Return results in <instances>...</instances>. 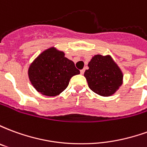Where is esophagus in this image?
I'll list each match as a JSON object with an SVG mask.
<instances>
[{
    "label": "esophagus",
    "mask_w": 147,
    "mask_h": 147,
    "mask_svg": "<svg viewBox=\"0 0 147 147\" xmlns=\"http://www.w3.org/2000/svg\"><path fill=\"white\" fill-rule=\"evenodd\" d=\"M84 71H85V70H84V69H82V70H80V73H81V75H83Z\"/></svg>",
    "instance_id": "obj_1"
}]
</instances>
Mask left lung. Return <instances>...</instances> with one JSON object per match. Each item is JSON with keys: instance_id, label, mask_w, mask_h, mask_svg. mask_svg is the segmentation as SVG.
<instances>
[{"instance_id": "8db88e82", "label": "left lung", "mask_w": 147, "mask_h": 147, "mask_svg": "<svg viewBox=\"0 0 147 147\" xmlns=\"http://www.w3.org/2000/svg\"><path fill=\"white\" fill-rule=\"evenodd\" d=\"M85 71L90 89L98 95L109 97L114 94L123 83V73L109 55L94 56Z\"/></svg>"}]
</instances>
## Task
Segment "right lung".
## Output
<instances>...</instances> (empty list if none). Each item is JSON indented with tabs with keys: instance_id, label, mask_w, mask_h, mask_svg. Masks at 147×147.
Instances as JSON below:
<instances>
[{
	"instance_id": "right-lung-1",
	"label": "right lung",
	"mask_w": 147,
	"mask_h": 147,
	"mask_svg": "<svg viewBox=\"0 0 147 147\" xmlns=\"http://www.w3.org/2000/svg\"><path fill=\"white\" fill-rule=\"evenodd\" d=\"M55 47L45 49L37 57L28 68L32 86L43 95L54 97L67 88L71 78L80 73L72 61Z\"/></svg>"
}]
</instances>
